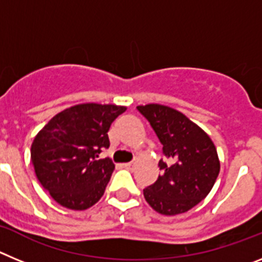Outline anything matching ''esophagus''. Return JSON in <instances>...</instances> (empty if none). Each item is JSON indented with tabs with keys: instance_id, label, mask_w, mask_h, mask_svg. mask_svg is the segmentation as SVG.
Wrapping results in <instances>:
<instances>
[{
	"instance_id": "34e87169",
	"label": "esophagus",
	"mask_w": 262,
	"mask_h": 262,
	"mask_svg": "<svg viewBox=\"0 0 262 262\" xmlns=\"http://www.w3.org/2000/svg\"><path fill=\"white\" fill-rule=\"evenodd\" d=\"M122 166L126 169H131L134 166V164L133 163H124V164H122Z\"/></svg>"
}]
</instances>
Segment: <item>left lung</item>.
Returning <instances> with one entry per match:
<instances>
[{
  "label": "left lung",
  "mask_w": 262,
  "mask_h": 262,
  "mask_svg": "<svg viewBox=\"0 0 262 262\" xmlns=\"http://www.w3.org/2000/svg\"><path fill=\"white\" fill-rule=\"evenodd\" d=\"M155 129L168 161L154 185L143 190L155 211L166 216L193 209L211 191L221 161L210 136L181 111L159 103L138 106Z\"/></svg>",
  "instance_id": "8db88e82"
}]
</instances>
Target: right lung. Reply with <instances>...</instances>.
<instances>
[{
  "mask_svg": "<svg viewBox=\"0 0 262 262\" xmlns=\"http://www.w3.org/2000/svg\"><path fill=\"white\" fill-rule=\"evenodd\" d=\"M126 106L80 103L60 111L36 134L31 164L39 182L69 210H86L103 195L115 165L99 159L107 133Z\"/></svg>",
  "mask_w": 262,
  "mask_h": 262,
  "instance_id": "1",
  "label": "right lung"
}]
</instances>
